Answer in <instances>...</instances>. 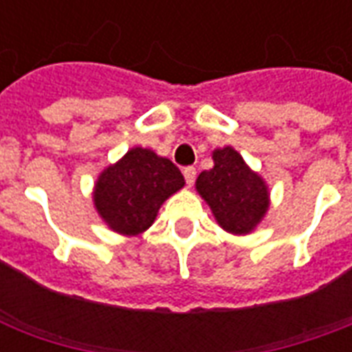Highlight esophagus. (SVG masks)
Here are the masks:
<instances>
[{"instance_id": "34e87169", "label": "esophagus", "mask_w": 352, "mask_h": 352, "mask_svg": "<svg viewBox=\"0 0 352 352\" xmlns=\"http://www.w3.org/2000/svg\"><path fill=\"white\" fill-rule=\"evenodd\" d=\"M182 175H184V179H186V182L192 186L193 181H195V177H197V170L193 168V166H188V168H184L182 170Z\"/></svg>"}]
</instances>
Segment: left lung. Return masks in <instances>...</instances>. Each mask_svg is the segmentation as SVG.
<instances>
[{
  "label": "left lung",
  "instance_id": "8db88e82",
  "mask_svg": "<svg viewBox=\"0 0 352 352\" xmlns=\"http://www.w3.org/2000/svg\"><path fill=\"white\" fill-rule=\"evenodd\" d=\"M214 162L212 170L199 175L197 192L226 232L248 234L268 208L267 186L230 146L215 149Z\"/></svg>",
  "mask_w": 352,
  "mask_h": 352
}]
</instances>
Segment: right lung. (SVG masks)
Wrapping results in <instances>:
<instances>
[{"label": "right lung", "instance_id": "1", "mask_svg": "<svg viewBox=\"0 0 352 352\" xmlns=\"http://www.w3.org/2000/svg\"><path fill=\"white\" fill-rule=\"evenodd\" d=\"M184 186L181 170L151 149L133 148L102 171L95 188V206L118 234L135 235L151 226L160 204Z\"/></svg>", "mask_w": 352, "mask_h": 352}]
</instances>
